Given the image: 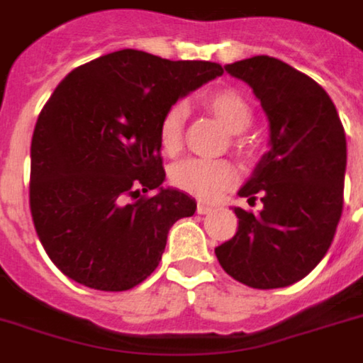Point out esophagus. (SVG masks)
<instances>
[{
	"instance_id": "esophagus-1",
	"label": "esophagus",
	"mask_w": 363,
	"mask_h": 363,
	"mask_svg": "<svg viewBox=\"0 0 363 363\" xmlns=\"http://www.w3.org/2000/svg\"><path fill=\"white\" fill-rule=\"evenodd\" d=\"M215 207L209 206V203H203V202H198L196 206V213L198 215H207V213H211Z\"/></svg>"
}]
</instances>
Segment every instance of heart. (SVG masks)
Listing matches in <instances>:
<instances>
[{"instance_id": "heart-1", "label": "heart", "mask_w": 363, "mask_h": 363, "mask_svg": "<svg viewBox=\"0 0 363 363\" xmlns=\"http://www.w3.org/2000/svg\"><path fill=\"white\" fill-rule=\"evenodd\" d=\"M202 106L218 119V123L229 134H240L252 125L253 110L242 93L233 88H220L203 93L200 97ZM187 110L184 104H172L163 113L157 128L161 150L174 156L184 145V130ZM235 150L244 157L253 156V145L247 139H235ZM172 185L179 191L196 196L200 200H215L222 191L235 184L237 170L225 160H200L191 157L172 169L170 172Z\"/></svg>"}]
</instances>
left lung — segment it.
Masks as SVG:
<instances>
[{
	"mask_svg": "<svg viewBox=\"0 0 363 363\" xmlns=\"http://www.w3.org/2000/svg\"><path fill=\"white\" fill-rule=\"evenodd\" d=\"M244 80L268 117L270 150L238 196L259 215L235 207L238 229L215 247L216 259L238 283L283 288L311 274L329 252L343 209L347 141L336 106L323 88L274 57L224 66Z\"/></svg>",
	"mask_w": 363,
	"mask_h": 363,
	"instance_id": "1",
	"label": "left lung"
}]
</instances>
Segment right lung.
Masks as SVG:
<instances>
[{"mask_svg":"<svg viewBox=\"0 0 363 363\" xmlns=\"http://www.w3.org/2000/svg\"><path fill=\"white\" fill-rule=\"evenodd\" d=\"M224 73L220 64L123 49L62 80L30 143L29 202L58 270L102 292H123L156 270L176 220L196 202L165 189L157 138L176 101ZM156 190L154 197L140 194Z\"/></svg>","mask_w":363,"mask_h":363,"instance_id":"1","label":"right lung"}]
</instances>
